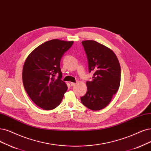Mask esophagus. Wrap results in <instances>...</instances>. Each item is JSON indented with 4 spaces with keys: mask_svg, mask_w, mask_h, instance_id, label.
<instances>
[{
    "mask_svg": "<svg viewBox=\"0 0 151 151\" xmlns=\"http://www.w3.org/2000/svg\"><path fill=\"white\" fill-rule=\"evenodd\" d=\"M70 85H71V86H74L76 85V83H73V82H71V83H70Z\"/></svg>",
    "mask_w": 151,
    "mask_h": 151,
    "instance_id": "esophagus-1",
    "label": "esophagus"
}]
</instances>
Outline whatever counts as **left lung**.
I'll return each instance as SVG.
<instances>
[{
    "mask_svg": "<svg viewBox=\"0 0 151 151\" xmlns=\"http://www.w3.org/2000/svg\"><path fill=\"white\" fill-rule=\"evenodd\" d=\"M91 81H87V92L81 97L88 109L98 111L107 106L118 91L121 81V67L118 58L111 49L94 40L83 41Z\"/></svg>",
    "mask_w": 151,
    "mask_h": 151,
    "instance_id": "1",
    "label": "left lung"
}]
</instances>
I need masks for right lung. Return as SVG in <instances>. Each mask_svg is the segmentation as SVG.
I'll return each instance as SVG.
<instances>
[{
    "instance_id": "right-lung-1",
    "label": "right lung",
    "mask_w": 151,
    "mask_h": 151,
    "mask_svg": "<svg viewBox=\"0 0 151 151\" xmlns=\"http://www.w3.org/2000/svg\"><path fill=\"white\" fill-rule=\"evenodd\" d=\"M73 43L58 39L49 40L37 47L25 61L22 72L24 88L33 102L43 109L57 108L68 89L61 80L60 61Z\"/></svg>"
}]
</instances>
